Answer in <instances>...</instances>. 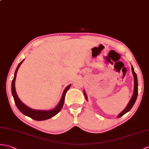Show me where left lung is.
<instances>
[{
    "mask_svg": "<svg viewBox=\"0 0 149 149\" xmlns=\"http://www.w3.org/2000/svg\"><path fill=\"white\" fill-rule=\"evenodd\" d=\"M131 70H132V73H133V77H134V91H133V95H132V96H131V98L130 99L129 103H127V105L126 107V108L124 109L120 113H119L118 116H117V118L122 117L126 113H127V112H129L130 110H131V109L132 108L133 106L134 105V103H135L136 98H137V96H138V79H137V75H136L135 72H134V68H133V66H131ZM83 92H84L85 98L88 101V96H87V95H86V93L85 91L84 90V91H83Z\"/></svg>",
    "mask_w": 149,
    "mask_h": 149,
    "instance_id": "obj_1",
    "label": "left lung"
}]
</instances>
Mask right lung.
<instances>
[{"label": "right lung", "mask_w": 149, "mask_h": 149, "mask_svg": "<svg viewBox=\"0 0 149 149\" xmlns=\"http://www.w3.org/2000/svg\"><path fill=\"white\" fill-rule=\"evenodd\" d=\"M23 61L24 60L21 61L18 64V67H17L15 72V75H14V78L13 79L12 84H11L12 95H13V98H14V100H15V104L17 107V108H18L19 111L22 113H23L24 115L29 117L30 118H32L34 120H47L48 119H50L53 116H56V114L61 110L62 107L63 106L65 94H66L67 91L68 90V89L70 88L71 84H69L68 86H67L66 88H65V89H64V91L63 92V94H62L60 102L58 103L57 106L53 109L49 110H36V109H31L30 107L24 104V103L19 100V98L18 96V95H17L16 89H15V81H16L17 72H18V68H19L20 65H22Z\"/></svg>", "instance_id": "1"}]
</instances>
